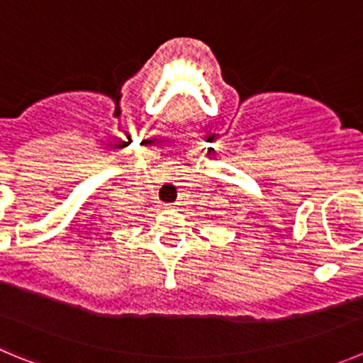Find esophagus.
<instances>
[{
  "mask_svg": "<svg viewBox=\"0 0 363 363\" xmlns=\"http://www.w3.org/2000/svg\"><path fill=\"white\" fill-rule=\"evenodd\" d=\"M166 206H169V208H172V204H166Z\"/></svg>",
  "mask_w": 363,
  "mask_h": 363,
  "instance_id": "34e87169",
  "label": "esophagus"
}]
</instances>
